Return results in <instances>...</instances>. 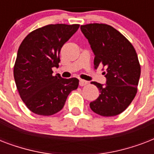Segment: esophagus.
<instances>
[{
	"label": "esophagus",
	"instance_id": "1",
	"mask_svg": "<svg viewBox=\"0 0 154 154\" xmlns=\"http://www.w3.org/2000/svg\"><path fill=\"white\" fill-rule=\"evenodd\" d=\"M89 84V82L85 81V80H83V79H81L79 82V85L81 86H84V85H86Z\"/></svg>",
	"mask_w": 154,
	"mask_h": 154
}]
</instances>
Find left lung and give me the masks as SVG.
<instances>
[{"mask_svg":"<svg viewBox=\"0 0 154 154\" xmlns=\"http://www.w3.org/2000/svg\"><path fill=\"white\" fill-rule=\"evenodd\" d=\"M94 55V68L103 65L106 84L92 82L100 95L89 104L91 109L103 117L120 114L136 96L141 75L138 57L132 44L114 28L105 24L82 25Z\"/></svg>","mask_w":154,"mask_h":154,"instance_id":"8db88e82","label":"left lung"}]
</instances>
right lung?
I'll list each match as a JSON object with an SVG mask.
<instances>
[{
  "mask_svg": "<svg viewBox=\"0 0 154 154\" xmlns=\"http://www.w3.org/2000/svg\"><path fill=\"white\" fill-rule=\"evenodd\" d=\"M79 25H45L31 32L17 51L13 75L20 98L36 114H55L65 105L70 92L77 89L79 80L65 79L52 69L58 68L60 51L77 32Z\"/></svg>",
  "mask_w": 154,
  "mask_h": 154,
  "instance_id": "right-lung-1",
  "label": "right lung"
}]
</instances>
